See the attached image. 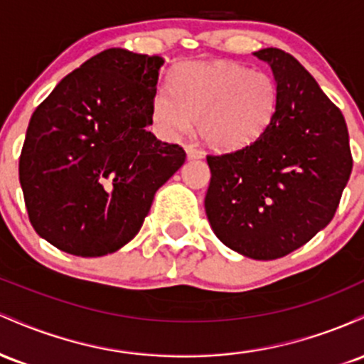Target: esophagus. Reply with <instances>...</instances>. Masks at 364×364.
Segmentation results:
<instances>
[{"instance_id": "esophagus-1", "label": "esophagus", "mask_w": 364, "mask_h": 364, "mask_svg": "<svg viewBox=\"0 0 364 364\" xmlns=\"http://www.w3.org/2000/svg\"><path fill=\"white\" fill-rule=\"evenodd\" d=\"M185 150H186V154H188V159H202L203 157L202 150L196 149L195 145H186Z\"/></svg>"}]
</instances>
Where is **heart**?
Wrapping results in <instances>:
<instances>
[{
  "label": "heart",
  "instance_id": "b5f03b06",
  "mask_svg": "<svg viewBox=\"0 0 364 364\" xmlns=\"http://www.w3.org/2000/svg\"><path fill=\"white\" fill-rule=\"evenodd\" d=\"M277 104V83L267 72L228 61H188L174 68L171 85L156 90L150 118L168 140L190 133L198 119L207 145L237 150L267 132Z\"/></svg>",
  "mask_w": 364,
  "mask_h": 364
}]
</instances>
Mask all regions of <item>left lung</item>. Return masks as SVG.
<instances>
[{
  "label": "left lung",
  "mask_w": 364,
  "mask_h": 364,
  "mask_svg": "<svg viewBox=\"0 0 364 364\" xmlns=\"http://www.w3.org/2000/svg\"><path fill=\"white\" fill-rule=\"evenodd\" d=\"M272 68L279 104L252 145L208 154L205 210L225 246L255 260L289 255L323 229L353 171L344 116L282 49L253 53Z\"/></svg>",
  "instance_id": "1"
}]
</instances>
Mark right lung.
Listing matches in <instances>:
<instances>
[{
	"label": "right lung",
	"instance_id": "right-lung-1",
	"mask_svg": "<svg viewBox=\"0 0 364 364\" xmlns=\"http://www.w3.org/2000/svg\"><path fill=\"white\" fill-rule=\"evenodd\" d=\"M164 60L111 48L66 75L28 123L18 176L41 237L102 257L136 236L186 152L156 139L150 104Z\"/></svg>",
	"mask_w": 364,
	"mask_h": 364
}]
</instances>
